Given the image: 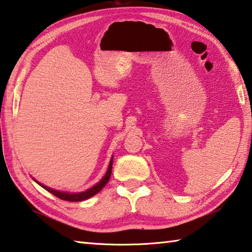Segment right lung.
Returning <instances> with one entry per match:
<instances>
[{
	"label": "right lung",
	"instance_id": "right-lung-1",
	"mask_svg": "<svg viewBox=\"0 0 252 252\" xmlns=\"http://www.w3.org/2000/svg\"><path fill=\"white\" fill-rule=\"evenodd\" d=\"M112 163H113V157L110 159V163H109V166H108V170L104 174V176L100 180L97 184H94L93 187H90L85 191H80V193H69V191H63V190H57V189H50L48 186H45L43 185L42 183H39L33 178V180L37 183L39 186H42L44 189H46L49 193H52L53 195L56 196V197L61 198L63 200H68V202H81V200H86L90 197H93L95 194H98L100 190H101L106 184L109 181V178L111 176V171H112Z\"/></svg>",
	"mask_w": 252,
	"mask_h": 252
}]
</instances>
